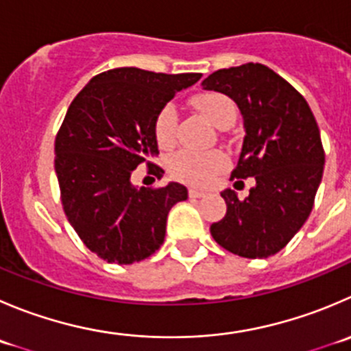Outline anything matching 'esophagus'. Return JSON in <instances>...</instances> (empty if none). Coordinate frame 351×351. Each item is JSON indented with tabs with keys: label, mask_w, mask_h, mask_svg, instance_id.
I'll list each match as a JSON object with an SVG mask.
<instances>
[{
	"label": "esophagus",
	"mask_w": 351,
	"mask_h": 351,
	"mask_svg": "<svg viewBox=\"0 0 351 351\" xmlns=\"http://www.w3.org/2000/svg\"><path fill=\"white\" fill-rule=\"evenodd\" d=\"M189 195L192 197V199H202V197H206V193L200 192V190L190 189V190H189Z\"/></svg>",
	"instance_id": "1"
}]
</instances>
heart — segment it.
<instances>
[{
  "instance_id": "b5f03b06",
  "label": "heart",
  "mask_w": 351,
  "mask_h": 351,
  "mask_svg": "<svg viewBox=\"0 0 351 351\" xmlns=\"http://www.w3.org/2000/svg\"><path fill=\"white\" fill-rule=\"evenodd\" d=\"M193 108L217 128H226L237 118L233 101L221 93H202L192 99ZM178 113L173 103H166L154 118V135L161 147H169L176 141ZM228 166L223 152H193L189 149L175 152L168 168L173 178L195 186H207Z\"/></svg>"
}]
</instances>
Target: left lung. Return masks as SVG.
Returning a JSON list of instances; mask_svg holds the SVG:
<instances>
[{
    "label": "left lung",
    "instance_id": "1",
    "mask_svg": "<svg viewBox=\"0 0 351 351\" xmlns=\"http://www.w3.org/2000/svg\"><path fill=\"white\" fill-rule=\"evenodd\" d=\"M202 87L237 103L245 137L231 180L255 178L245 200L221 192L226 216L210 224V234L231 254L266 258L287 247L314 207L324 171L317 121L304 96L266 64L223 68Z\"/></svg>",
    "mask_w": 351,
    "mask_h": 351
}]
</instances>
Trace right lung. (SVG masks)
<instances>
[{"mask_svg":"<svg viewBox=\"0 0 351 351\" xmlns=\"http://www.w3.org/2000/svg\"><path fill=\"white\" fill-rule=\"evenodd\" d=\"M200 77L114 68L90 78L71 101L54 141V169L64 214L97 257L134 264L165 241L169 209L189 192L176 182L137 190L130 178L142 162L161 178L165 171L149 161L159 154L154 118Z\"/></svg>","mask_w":351,"mask_h":351,"instance_id":"right-lung-1","label":"right lung"}]
</instances>
